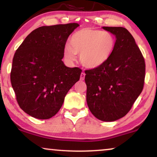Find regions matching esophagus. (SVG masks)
I'll return each mask as SVG.
<instances>
[{
	"mask_svg": "<svg viewBox=\"0 0 157 157\" xmlns=\"http://www.w3.org/2000/svg\"><path fill=\"white\" fill-rule=\"evenodd\" d=\"M85 77V73L82 72V73H81V75H80V80H84Z\"/></svg>",
	"mask_w": 157,
	"mask_h": 157,
	"instance_id": "34e87169",
	"label": "esophagus"
}]
</instances>
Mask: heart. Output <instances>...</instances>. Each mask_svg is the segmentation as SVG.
<instances>
[{"label":"heart","mask_w":157,"mask_h":157,"mask_svg":"<svg viewBox=\"0 0 157 157\" xmlns=\"http://www.w3.org/2000/svg\"><path fill=\"white\" fill-rule=\"evenodd\" d=\"M115 45L116 40L109 32L84 28L72 35L70 45L65 46L64 56L73 61L77 53H80V61L85 67L96 68L109 60Z\"/></svg>","instance_id":"heart-1"}]
</instances>
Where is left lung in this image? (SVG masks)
<instances>
[{
  "mask_svg": "<svg viewBox=\"0 0 157 157\" xmlns=\"http://www.w3.org/2000/svg\"><path fill=\"white\" fill-rule=\"evenodd\" d=\"M116 36V45L101 66L85 70L87 104L98 120L112 122L131 109L144 86L146 64L132 35L121 27H104Z\"/></svg>",
  "mask_w": 157,
  "mask_h": 157,
  "instance_id": "1",
  "label": "left lung"
}]
</instances>
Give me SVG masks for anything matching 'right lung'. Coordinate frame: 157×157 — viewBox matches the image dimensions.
<instances>
[{
	"label": "right lung",
	"mask_w": 157,
	"mask_h": 157,
	"mask_svg": "<svg viewBox=\"0 0 157 157\" xmlns=\"http://www.w3.org/2000/svg\"><path fill=\"white\" fill-rule=\"evenodd\" d=\"M77 23L43 26L27 35L16 51L11 82L18 104L40 120L59 112L67 93L80 80L82 69L64 65V48Z\"/></svg>",
	"instance_id": "obj_1"
}]
</instances>
